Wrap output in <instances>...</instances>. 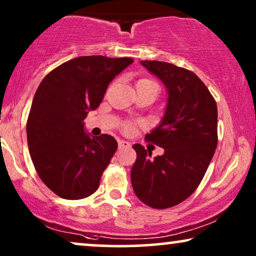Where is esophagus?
<instances>
[{"label": "esophagus", "mask_w": 256, "mask_h": 256, "mask_svg": "<svg viewBox=\"0 0 256 256\" xmlns=\"http://www.w3.org/2000/svg\"><path fill=\"white\" fill-rule=\"evenodd\" d=\"M118 148H120V149H122V148H129V146H130V143L127 142V141H124V140H118Z\"/></svg>", "instance_id": "34e87169"}]
</instances>
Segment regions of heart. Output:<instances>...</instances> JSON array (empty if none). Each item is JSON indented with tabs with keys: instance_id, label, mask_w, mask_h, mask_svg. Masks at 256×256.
Listing matches in <instances>:
<instances>
[{
	"instance_id": "1",
	"label": "heart",
	"mask_w": 256,
	"mask_h": 256,
	"mask_svg": "<svg viewBox=\"0 0 256 256\" xmlns=\"http://www.w3.org/2000/svg\"><path fill=\"white\" fill-rule=\"evenodd\" d=\"M138 82H155L152 79H141V80H138ZM129 128H130V126H129V124H126L124 126V129H129Z\"/></svg>"
}]
</instances>
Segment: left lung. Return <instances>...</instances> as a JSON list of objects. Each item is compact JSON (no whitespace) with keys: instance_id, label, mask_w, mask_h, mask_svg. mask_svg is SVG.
<instances>
[{"instance_id":"left-lung-1","label":"left lung","mask_w":256,"mask_h":256,"mask_svg":"<svg viewBox=\"0 0 256 256\" xmlns=\"http://www.w3.org/2000/svg\"><path fill=\"white\" fill-rule=\"evenodd\" d=\"M168 90L166 115L146 135V141L164 149L162 156L141 144L132 168V185L142 202L152 208H169L184 202L205 176L218 144V110L205 84L186 68L170 62L142 60Z\"/></svg>"}]
</instances>
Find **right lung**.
Returning <instances> with one entry per match:
<instances>
[{
  "mask_svg": "<svg viewBox=\"0 0 256 256\" xmlns=\"http://www.w3.org/2000/svg\"><path fill=\"white\" fill-rule=\"evenodd\" d=\"M132 62L84 56L52 70L38 86L26 122L28 146L38 176L60 198L82 199L99 188L118 142L107 134L90 138L84 120Z\"/></svg>",
  "mask_w": 256,
  "mask_h": 256,
  "instance_id": "obj_1",
  "label": "right lung"
}]
</instances>
